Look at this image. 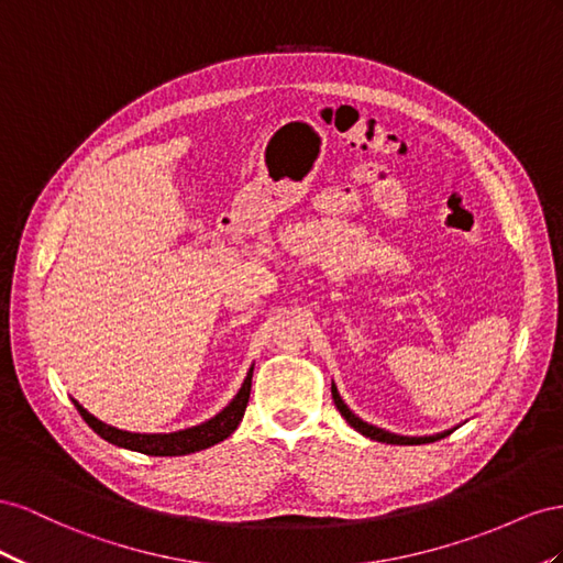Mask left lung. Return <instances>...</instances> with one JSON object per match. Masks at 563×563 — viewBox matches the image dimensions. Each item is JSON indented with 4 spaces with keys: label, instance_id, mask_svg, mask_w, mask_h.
<instances>
[{
    "label": "left lung",
    "instance_id": "8db88e82",
    "mask_svg": "<svg viewBox=\"0 0 563 563\" xmlns=\"http://www.w3.org/2000/svg\"><path fill=\"white\" fill-rule=\"evenodd\" d=\"M332 400H334L336 410L342 412V417H344V420H346L353 429H356L358 433H363V437L373 439V441H379V443H391V445H420V443H433V441H439V439L448 437V433H453V429H451V431L433 433V437H398V433H391V431H387V429H379V427H375V424H367V422L361 420V417L353 415V412L349 410V406L342 400L340 391H336L334 384H332Z\"/></svg>",
    "mask_w": 563,
    "mask_h": 563
}]
</instances>
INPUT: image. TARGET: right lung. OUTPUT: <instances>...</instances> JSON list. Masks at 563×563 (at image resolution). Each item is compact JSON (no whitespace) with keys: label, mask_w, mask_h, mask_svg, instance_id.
Instances as JSON below:
<instances>
[{"label":"right lung","mask_w":563,"mask_h":563,"mask_svg":"<svg viewBox=\"0 0 563 563\" xmlns=\"http://www.w3.org/2000/svg\"><path fill=\"white\" fill-rule=\"evenodd\" d=\"M252 371L243 382V387L235 394L231 404L223 408L219 415H214L212 420H207L198 427L181 429V431H172V433H132V431H122L110 424H103L101 420H96L91 412H87L82 406L73 400L75 408L82 415V420L99 433L101 439H106L112 445L126 448V451H136L143 455H155V457H174V455H190L205 451L223 439H229L231 433L238 429V424L243 422V415L250 400V389H252Z\"/></svg>","instance_id":"add662e5"}]
</instances>
